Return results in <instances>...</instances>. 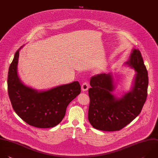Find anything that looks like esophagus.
<instances>
[{
  "label": "esophagus",
  "instance_id": "1",
  "mask_svg": "<svg viewBox=\"0 0 158 158\" xmlns=\"http://www.w3.org/2000/svg\"><path fill=\"white\" fill-rule=\"evenodd\" d=\"M89 89V83L87 81L84 82L81 85V90L83 91H86Z\"/></svg>",
  "mask_w": 158,
  "mask_h": 158
}]
</instances>
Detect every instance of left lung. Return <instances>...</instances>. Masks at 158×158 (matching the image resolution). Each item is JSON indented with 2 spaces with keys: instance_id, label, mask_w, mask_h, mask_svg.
I'll list each match as a JSON object with an SVG mask.
<instances>
[{
  "instance_id": "obj_1",
  "label": "left lung",
  "mask_w": 158,
  "mask_h": 158,
  "mask_svg": "<svg viewBox=\"0 0 158 158\" xmlns=\"http://www.w3.org/2000/svg\"><path fill=\"white\" fill-rule=\"evenodd\" d=\"M125 64L136 73L131 89L120 98L113 94L115 85L111 73H101L90 79L88 120L96 129L109 131L121 130L139 114L146 100L148 72L140 51L133 48Z\"/></svg>"
}]
</instances>
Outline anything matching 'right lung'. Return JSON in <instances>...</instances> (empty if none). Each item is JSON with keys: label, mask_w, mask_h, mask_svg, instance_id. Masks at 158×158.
Instances as JSON below:
<instances>
[{"label": "right lung", "mask_w": 158, "mask_h": 158, "mask_svg": "<svg viewBox=\"0 0 158 158\" xmlns=\"http://www.w3.org/2000/svg\"><path fill=\"white\" fill-rule=\"evenodd\" d=\"M22 48L16 52L8 73V93L13 109L31 126L55 127L62 120L69 103L81 93L80 85L76 81L44 91L26 86L17 72L19 52Z\"/></svg>", "instance_id": "right-lung-1"}]
</instances>
